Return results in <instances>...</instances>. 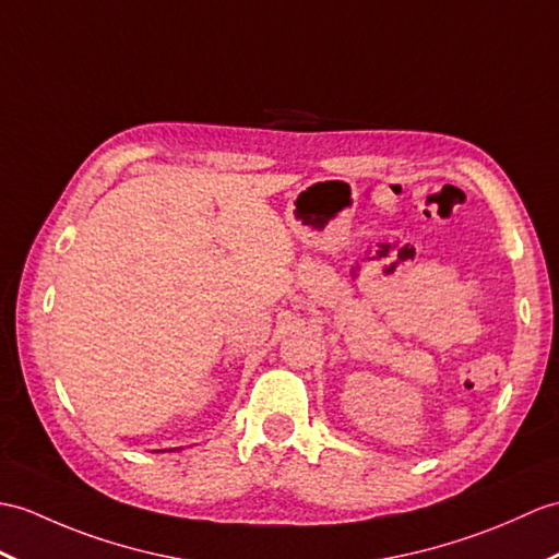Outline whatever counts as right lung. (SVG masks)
Returning a JSON list of instances; mask_svg holds the SVG:
<instances>
[{
  "label": "right lung",
  "instance_id": "obj_1",
  "mask_svg": "<svg viewBox=\"0 0 559 559\" xmlns=\"http://www.w3.org/2000/svg\"><path fill=\"white\" fill-rule=\"evenodd\" d=\"M157 452H166V450H157Z\"/></svg>",
  "mask_w": 559,
  "mask_h": 559
}]
</instances>
